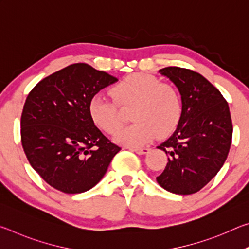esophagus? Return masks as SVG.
Here are the masks:
<instances>
[{
  "label": "esophagus",
  "instance_id": "obj_1",
  "mask_svg": "<svg viewBox=\"0 0 249 249\" xmlns=\"http://www.w3.org/2000/svg\"><path fill=\"white\" fill-rule=\"evenodd\" d=\"M129 150L135 151V153L138 154V155H145V154L148 153L149 148H132V147H130Z\"/></svg>",
  "mask_w": 249,
  "mask_h": 249
}]
</instances>
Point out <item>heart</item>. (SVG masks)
<instances>
[{"mask_svg":"<svg viewBox=\"0 0 249 249\" xmlns=\"http://www.w3.org/2000/svg\"><path fill=\"white\" fill-rule=\"evenodd\" d=\"M113 95L123 107H134L130 117L135 122L120 129L114 137L121 145L142 146L153 141L156 135L168 136L179 124L182 113L179 92L153 75H127L113 87ZM116 101L107 94L96 93L89 102L92 122L108 134H114L122 125L120 107Z\"/></svg>","mask_w":249,"mask_h":249,"instance_id":"1","label":"heart"}]
</instances>
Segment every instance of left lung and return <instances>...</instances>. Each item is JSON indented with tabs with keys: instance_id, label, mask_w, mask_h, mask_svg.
<instances>
[{
	"instance_id": "left-lung-1",
	"label": "left lung",
	"mask_w": 249,
	"mask_h": 249,
	"mask_svg": "<svg viewBox=\"0 0 249 249\" xmlns=\"http://www.w3.org/2000/svg\"><path fill=\"white\" fill-rule=\"evenodd\" d=\"M159 72L178 88L182 113L177 129L157 148L168 162L157 182L171 193L192 195L224 165L233 135L230 107L212 83L190 69L167 67Z\"/></svg>"
}]
</instances>
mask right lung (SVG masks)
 <instances>
[{
  "label": "right lung",
  "mask_w": 249,
  "mask_h": 249,
  "mask_svg": "<svg viewBox=\"0 0 249 249\" xmlns=\"http://www.w3.org/2000/svg\"><path fill=\"white\" fill-rule=\"evenodd\" d=\"M117 81L87 64H73L41 80L29 92L20 137L31 166L57 190L74 195L99 182L121 147L92 122V96Z\"/></svg>",
  "instance_id": "1"
}]
</instances>
